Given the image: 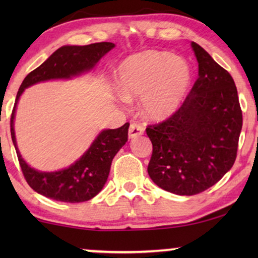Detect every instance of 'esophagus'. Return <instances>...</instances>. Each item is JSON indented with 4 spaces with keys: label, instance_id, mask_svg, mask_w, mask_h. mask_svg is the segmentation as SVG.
I'll use <instances>...</instances> for the list:
<instances>
[{
    "label": "esophagus",
    "instance_id": "34e87169",
    "mask_svg": "<svg viewBox=\"0 0 258 258\" xmlns=\"http://www.w3.org/2000/svg\"><path fill=\"white\" fill-rule=\"evenodd\" d=\"M144 133V128L139 123H132L129 126V139H135L137 136H141Z\"/></svg>",
    "mask_w": 258,
    "mask_h": 258
}]
</instances>
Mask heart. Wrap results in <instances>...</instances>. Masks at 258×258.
<instances>
[{
	"label": "heart",
	"instance_id": "b5f03b06",
	"mask_svg": "<svg viewBox=\"0 0 258 258\" xmlns=\"http://www.w3.org/2000/svg\"><path fill=\"white\" fill-rule=\"evenodd\" d=\"M191 69L184 58L167 51L147 50L125 58L117 69V89L126 100L142 97L150 118L172 114L185 96Z\"/></svg>",
	"mask_w": 258,
	"mask_h": 258
}]
</instances>
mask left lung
<instances>
[{
	"instance_id": "1",
	"label": "left lung",
	"mask_w": 258,
	"mask_h": 258,
	"mask_svg": "<svg viewBox=\"0 0 258 258\" xmlns=\"http://www.w3.org/2000/svg\"><path fill=\"white\" fill-rule=\"evenodd\" d=\"M199 77L181 108L149 125L153 143L148 174L176 195H196L220 181L235 163L242 110L230 74L195 42Z\"/></svg>"
}]
</instances>
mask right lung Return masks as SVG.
Here are the masks:
<instances>
[{"label":"right lung","instance_id":"1","mask_svg":"<svg viewBox=\"0 0 258 258\" xmlns=\"http://www.w3.org/2000/svg\"><path fill=\"white\" fill-rule=\"evenodd\" d=\"M115 48L111 42L88 45H63L42 64L28 74L17 91L10 118V133L24 178L35 191L48 199L67 203L89 201L103 189L112 158L128 141L129 123L117 129H104L88 150L68 168L57 171H40L31 168L20 154L14 129L16 107L24 89L50 80H70L95 68L103 56Z\"/></svg>","mask_w":258,"mask_h":258}]
</instances>
